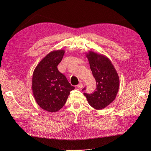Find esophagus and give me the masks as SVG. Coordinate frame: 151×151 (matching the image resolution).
I'll return each mask as SVG.
<instances>
[{
	"label": "esophagus",
	"mask_w": 151,
	"mask_h": 151,
	"mask_svg": "<svg viewBox=\"0 0 151 151\" xmlns=\"http://www.w3.org/2000/svg\"><path fill=\"white\" fill-rule=\"evenodd\" d=\"M83 84L82 83H79V84L77 85V87H78V88H83Z\"/></svg>",
	"instance_id": "esophagus-1"
}]
</instances>
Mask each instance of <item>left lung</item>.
I'll list each match as a JSON object with an SVG mask.
<instances>
[{"label": "left lung", "instance_id": "obj_1", "mask_svg": "<svg viewBox=\"0 0 151 151\" xmlns=\"http://www.w3.org/2000/svg\"><path fill=\"white\" fill-rule=\"evenodd\" d=\"M97 88L93 94L83 93L89 104L97 110L104 109L116 98L119 79L111 60L106 56L89 51L86 53ZM85 90L84 88L82 90Z\"/></svg>", "mask_w": 151, "mask_h": 151}]
</instances>
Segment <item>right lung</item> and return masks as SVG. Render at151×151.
<instances>
[{"instance_id":"1","label":"right lung","mask_w":151,"mask_h":151,"mask_svg":"<svg viewBox=\"0 0 151 151\" xmlns=\"http://www.w3.org/2000/svg\"><path fill=\"white\" fill-rule=\"evenodd\" d=\"M64 50L50 52L38 63L32 77V92L37 104L48 112H55L65 104L70 91L75 87L60 73L58 64Z\"/></svg>"}]
</instances>
